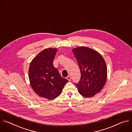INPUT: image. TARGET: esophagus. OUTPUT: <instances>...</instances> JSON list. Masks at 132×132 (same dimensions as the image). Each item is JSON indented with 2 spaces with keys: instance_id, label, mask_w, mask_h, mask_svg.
<instances>
[{
  "instance_id": "34e87169",
  "label": "esophagus",
  "mask_w": 132,
  "mask_h": 132,
  "mask_svg": "<svg viewBox=\"0 0 132 132\" xmlns=\"http://www.w3.org/2000/svg\"><path fill=\"white\" fill-rule=\"evenodd\" d=\"M67 79L69 81H70L71 80V78L70 76H68V77H67Z\"/></svg>"
}]
</instances>
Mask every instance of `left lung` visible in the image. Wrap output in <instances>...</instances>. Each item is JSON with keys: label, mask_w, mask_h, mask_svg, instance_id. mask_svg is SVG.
Masks as SVG:
<instances>
[{"label": "left lung", "mask_w": 132, "mask_h": 132, "mask_svg": "<svg viewBox=\"0 0 132 132\" xmlns=\"http://www.w3.org/2000/svg\"><path fill=\"white\" fill-rule=\"evenodd\" d=\"M81 72V79L76 83L80 94L91 97L99 93L106 83L107 68L102 55L95 50L86 47L72 50Z\"/></svg>", "instance_id": "left-lung-1"}]
</instances>
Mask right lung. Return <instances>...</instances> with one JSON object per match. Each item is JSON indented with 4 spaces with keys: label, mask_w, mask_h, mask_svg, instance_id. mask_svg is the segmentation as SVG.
I'll return each mask as SVG.
<instances>
[{
    "label": "right lung",
    "mask_w": 132,
    "mask_h": 132,
    "mask_svg": "<svg viewBox=\"0 0 132 132\" xmlns=\"http://www.w3.org/2000/svg\"><path fill=\"white\" fill-rule=\"evenodd\" d=\"M56 51L54 48L44 49L32 60L29 69V78L32 89L39 96L48 100L59 96L68 81L53 66Z\"/></svg>",
    "instance_id": "add662e5"
}]
</instances>
